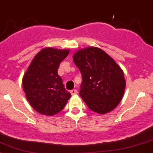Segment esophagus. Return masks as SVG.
I'll list each match as a JSON object with an SVG mask.
<instances>
[{
    "label": "esophagus",
    "instance_id": "34e87169",
    "mask_svg": "<svg viewBox=\"0 0 153 153\" xmlns=\"http://www.w3.org/2000/svg\"><path fill=\"white\" fill-rule=\"evenodd\" d=\"M70 93H71V94H72V95H75V94H77V90L76 89H72V91H70Z\"/></svg>",
    "mask_w": 153,
    "mask_h": 153
}]
</instances>
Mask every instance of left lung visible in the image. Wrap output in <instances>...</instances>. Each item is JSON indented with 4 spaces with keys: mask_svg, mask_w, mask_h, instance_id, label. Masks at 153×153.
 Wrapping results in <instances>:
<instances>
[{
    "mask_svg": "<svg viewBox=\"0 0 153 153\" xmlns=\"http://www.w3.org/2000/svg\"><path fill=\"white\" fill-rule=\"evenodd\" d=\"M73 60L82 76L79 94L88 108L99 114L113 110L123 97L126 83L119 65L94 47L77 51Z\"/></svg>",
    "mask_w": 153,
    "mask_h": 153,
    "instance_id": "1",
    "label": "left lung"
}]
</instances>
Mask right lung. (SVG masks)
<instances>
[{"label": "right lung", "mask_w": 153, "mask_h": 153, "mask_svg": "<svg viewBox=\"0 0 153 153\" xmlns=\"http://www.w3.org/2000/svg\"><path fill=\"white\" fill-rule=\"evenodd\" d=\"M68 50L44 48L36 54L24 74L22 87L27 100L35 110L53 115L62 110L71 97L57 70Z\"/></svg>", "instance_id": "add662e5"}]
</instances>
